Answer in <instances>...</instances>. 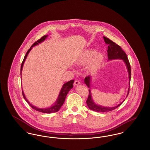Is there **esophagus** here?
<instances>
[{
    "instance_id": "34e87169",
    "label": "esophagus",
    "mask_w": 150,
    "mask_h": 150,
    "mask_svg": "<svg viewBox=\"0 0 150 150\" xmlns=\"http://www.w3.org/2000/svg\"><path fill=\"white\" fill-rule=\"evenodd\" d=\"M74 84L75 86H78L79 84H80V82L79 80H75Z\"/></svg>"
}]
</instances>
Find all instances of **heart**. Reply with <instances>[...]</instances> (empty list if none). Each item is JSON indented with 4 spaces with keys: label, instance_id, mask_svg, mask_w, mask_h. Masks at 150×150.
<instances>
[{
    "label": "heart",
    "instance_id": "b5f03b06",
    "mask_svg": "<svg viewBox=\"0 0 150 150\" xmlns=\"http://www.w3.org/2000/svg\"><path fill=\"white\" fill-rule=\"evenodd\" d=\"M105 59L104 54L96 51L94 49L86 50L80 53L75 60L76 64L79 66H84L86 64V69L88 71L93 73L98 71Z\"/></svg>",
    "mask_w": 150,
    "mask_h": 150
}]
</instances>
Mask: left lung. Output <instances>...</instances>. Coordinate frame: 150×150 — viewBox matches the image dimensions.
<instances>
[{"instance_id":"left-lung-1","label":"left lung","mask_w":150,"mask_h":150,"mask_svg":"<svg viewBox=\"0 0 150 150\" xmlns=\"http://www.w3.org/2000/svg\"><path fill=\"white\" fill-rule=\"evenodd\" d=\"M103 39L105 43L108 45V50H107V56H108V61L113 60V59H121L123 61L124 64H125L129 75V88L128 89V93L127 94L126 98L128 96L129 92V88H130V78H131V69H130V65L126 53L124 51H123L121 49V47L116 44V43L113 42L107 38L105 36H103ZM92 76L90 75L86 76L84 79V83L86 86L89 88V96L88 97L87 100L86 101V104L89 109L91 110H93L94 111L98 112H108L110 111H112L115 109H116L117 107L120 106L121 104L124 102L125 100H124L122 102L118 105L114 106V107H106L100 105L98 104H97L92 98V96L91 91V81H92Z\"/></svg>"}]
</instances>
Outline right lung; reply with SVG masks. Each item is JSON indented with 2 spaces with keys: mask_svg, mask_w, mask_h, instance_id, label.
<instances>
[{
  "mask_svg": "<svg viewBox=\"0 0 150 150\" xmlns=\"http://www.w3.org/2000/svg\"><path fill=\"white\" fill-rule=\"evenodd\" d=\"M48 35L43 36L41 39H39L37 42H36L34 43L31 45V47L30 48L29 50H28L24 58H23V60L22 61L21 66V75L22 70L23 66V64L25 63V60H26V59L27 58V56H28L29 52H30V50L33 49V47L38 45L40 43H42V42H43L48 38ZM74 80H70V81L64 83V84L62 86L61 90H60V92L59 93L58 96L57 97V99L55 101V102L52 105H51L50 107H47V108H38V107L33 106L31 103H30L29 102V100L26 98V96H25V95L24 94L23 90H22V95H23V97L24 99L28 103L29 105L32 107L33 109H34L35 110H36V111H39V112H43V113H47V114H50V113L56 112L58 111L59 110V109L61 108V106L63 105L64 100H65L66 97L67 93H69V92L73 88V84H74Z\"/></svg>",
  "mask_w": 150,
  "mask_h": 150,
  "instance_id": "obj_1",
  "label": "right lung"
}]
</instances>
